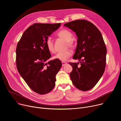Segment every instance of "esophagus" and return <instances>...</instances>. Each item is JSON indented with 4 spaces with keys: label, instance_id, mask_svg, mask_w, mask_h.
Segmentation results:
<instances>
[{
    "label": "esophagus",
    "instance_id": "obj_1",
    "mask_svg": "<svg viewBox=\"0 0 121 121\" xmlns=\"http://www.w3.org/2000/svg\"><path fill=\"white\" fill-rule=\"evenodd\" d=\"M62 66L64 67V66H65L67 64V63H66L65 62H64V61H62Z\"/></svg>",
    "mask_w": 121,
    "mask_h": 121
}]
</instances>
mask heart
Here are the masks:
<instances>
[{
    "mask_svg": "<svg viewBox=\"0 0 121 121\" xmlns=\"http://www.w3.org/2000/svg\"><path fill=\"white\" fill-rule=\"evenodd\" d=\"M57 34L59 37L66 41L69 47H73L74 46V42L73 40V34L69 30L66 29H62L60 30ZM46 46L49 52L52 53H54L55 52L53 41L51 37H48L47 38L46 40ZM72 54V53L71 51L67 50L58 52L54 56L53 58L55 59L59 60L61 61H66Z\"/></svg>",
    "mask_w": 121,
    "mask_h": 121,
    "instance_id": "1",
    "label": "heart"
}]
</instances>
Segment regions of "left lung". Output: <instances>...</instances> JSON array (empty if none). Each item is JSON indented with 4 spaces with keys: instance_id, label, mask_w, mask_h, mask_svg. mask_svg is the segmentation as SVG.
I'll use <instances>...</instances> for the list:
<instances>
[{
    "instance_id": "8db88e82",
    "label": "left lung",
    "mask_w": 121,
    "mask_h": 121,
    "mask_svg": "<svg viewBox=\"0 0 121 121\" xmlns=\"http://www.w3.org/2000/svg\"><path fill=\"white\" fill-rule=\"evenodd\" d=\"M64 25L78 37L73 59L79 63H69L73 67L69 74L71 80L78 89L88 91L96 85L105 70L107 50L102 35L94 24L86 20H75Z\"/></svg>"
}]
</instances>
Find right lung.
I'll use <instances>...</instances> for the list:
<instances>
[{
  "mask_svg": "<svg viewBox=\"0 0 121 121\" xmlns=\"http://www.w3.org/2000/svg\"><path fill=\"white\" fill-rule=\"evenodd\" d=\"M60 25V23H34L24 32L17 44V71L31 89L40 95L53 89L56 75L62 67L59 60L46 62L52 56L46 40Z\"/></svg>",
  "mask_w": 121,
  "mask_h": 121,
  "instance_id": "obj_1",
  "label": "right lung"
}]
</instances>
